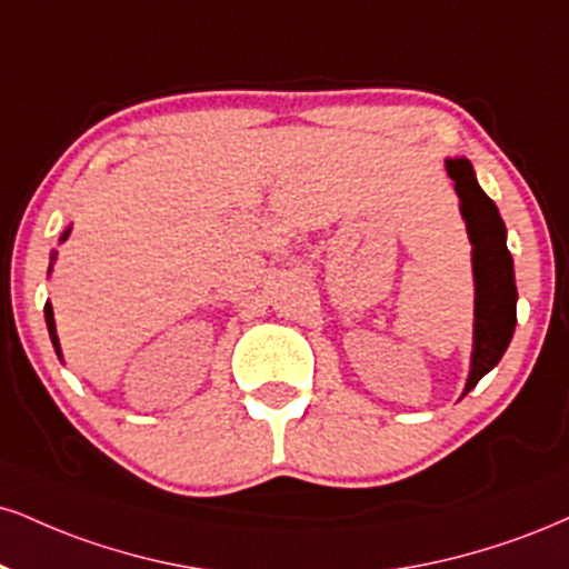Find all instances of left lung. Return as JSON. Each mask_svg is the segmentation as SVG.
I'll return each instance as SVG.
<instances>
[{
    "instance_id": "obj_1",
    "label": "left lung",
    "mask_w": 569,
    "mask_h": 569,
    "mask_svg": "<svg viewBox=\"0 0 569 569\" xmlns=\"http://www.w3.org/2000/svg\"><path fill=\"white\" fill-rule=\"evenodd\" d=\"M448 174L456 180L461 198V214L467 219L469 241L475 246V352L467 389L477 387L490 368L503 358L517 326V286L515 262L506 249V228L496 203L482 193L475 180V169L467 159H448Z\"/></svg>"
}]
</instances>
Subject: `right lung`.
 Segmentation results:
<instances>
[{
  "label": "right lung",
  "mask_w": 569,
  "mask_h": 569,
  "mask_svg": "<svg viewBox=\"0 0 569 569\" xmlns=\"http://www.w3.org/2000/svg\"><path fill=\"white\" fill-rule=\"evenodd\" d=\"M66 236H68V232H66ZM66 236H63V238H66ZM44 315H47V328H50L52 345H54V350H58V337H54V320H52V307H50V305L44 307ZM58 352H60V350H58Z\"/></svg>",
  "instance_id": "add662e5"
}]
</instances>
